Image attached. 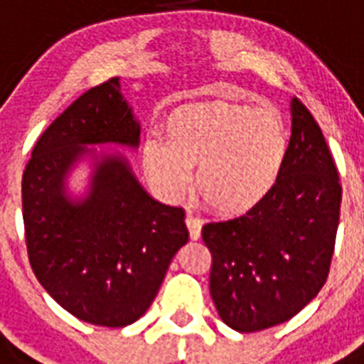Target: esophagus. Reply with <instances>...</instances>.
Returning a JSON list of instances; mask_svg holds the SVG:
<instances>
[{
	"instance_id": "esophagus-1",
	"label": "esophagus",
	"mask_w": 364,
	"mask_h": 364,
	"mask_svg": "<svg viewBox=\"0 0 364 364\" xmlns=\"http://www.w3.org/2000/svg\"><path fill=\"white\" fill-rule=\"evenodd\" d=\"M185 222H187V228H188V233H191V239L192 240L200 239V235H201V218H200V216H194L192 213H188L187 218H185Z\"/></svg>"
}]
</instances>
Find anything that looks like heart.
Returning a JSON list of instances; mask_svg holds the SVG:
<instances>
[{
    "instance_id": "obj_1",
    "label": "heart",
    "mask_w": 364,
    "mask_h": 364,
    "mask_svg": "<svg viewBox=\"0 0 364 364\" xmlns=\"http://www.w3.org/2000/svg\"><path fill=\"white\" fill-rule=\"evenodd\" d=\"M168 139L148 136L142 163L166 198L181 196L196 168L201 200L222 215H242L274 191L285 168L291 135L272 111L209 103L185 107L166 124Z\"/></svg>"
}]
</instances>
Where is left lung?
<instances>
[{"label": "left lung", "instance_id": "1", "mask_svg": "<svg viewBox=\"0 0 364 364\" xmlns=\"http://www.w3.org/2000/svg\"><path fill=\"white\" fill-rule=\"evenodd\" d=\"M292 135L279 181L246 215L201 229L213 255L209 289L220 318L262 331L300 313L329 274L343 187L320 125L292 97Z\"/></svg>", "mask_w": 364, "mask_h": 364}]
</instances>
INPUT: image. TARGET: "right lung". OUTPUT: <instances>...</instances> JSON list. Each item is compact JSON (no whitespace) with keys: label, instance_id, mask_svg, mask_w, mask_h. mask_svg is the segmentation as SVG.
<instances>
[{"label":"right lung","instance_id":"add662e5","mask_svg":"<svg viewBox=\"0 0 364 364\" xmlns=\"http://www.w3.org/2000/svg\"><path fill=\"white\" fill-rule=\"evenodd\" d=\"M140 124L111 77L51 122L21 177L29 262L63 309L94 326L124 328L155 300L170 261L187 244L185 210L154 200L120 154L94 144L139 148ZM95 161L89 194L72 198L68 173Z\"/></svg>","mask_w":364,"mask_h":364}]
</instances>
